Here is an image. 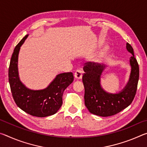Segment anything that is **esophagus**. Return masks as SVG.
Here are the masks:
<instances>
[{"label":"esophagus","instance_id":"obj_1","mask_svg":"<svg viewBox=\"0 0 147 147\" xmlns=\"http://www.w3.org/2000/svg\"><path fill=\"white\" fill-rule=\"evenodd\" d=\"M74 77L77 79H81L82 78V72L80 69H77V70L74 72Z\"/></svg>","mask_w":147,"mask_h":147}]
</instances>
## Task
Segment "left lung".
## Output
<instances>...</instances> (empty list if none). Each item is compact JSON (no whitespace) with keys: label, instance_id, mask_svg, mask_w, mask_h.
Segmentation results:
<instances>
[{"label":"left lung","instance_id":"left-lung-1","mask_svg":"<svg viewBox=\"0 0 147 147\" xmlns=\"http://www.w3.org/2000/svg\"><path fill=\"white\" fill-rule=\"evenodd\" d=\"M126 49L132 54L130 58L131 71L129 81L119 93H106L101 88L100 79L104 65L88 61L84 64L82 81L85 89L84 101L89 112L101 117L111 116L118 113L132 102L136 94L139 76V65L134 57V49L128 43Z\"/></svg>","mask_w":147,"mask_h":147}]
</instances>
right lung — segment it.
Masks as SVG:
<instances>
[{"label": "right lung", "mask_w": 147, "mask_h": 147, "mask_svg": "<svg viewBox=\"0 0 147 147\" xmlns=\"http://www.w3.org/2000/svg\"><path fill=\"white\" fill-rule=\"evenodd\" d=\"M26 35L17 45L12 54L8 69V79L13 100L22 110L32 116L45 117L55 114L62 105L65 89L74 80L72 73L57 75L47 88L34 91L26 88L20 81L17 61L20 47L27 38Z\"/></svg>", "instance_id": "add662e5"}]
</instances>
